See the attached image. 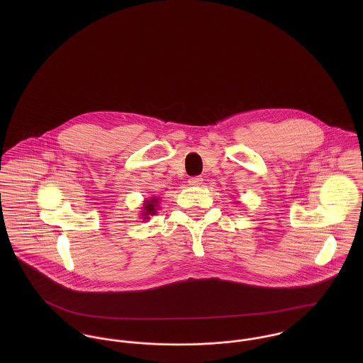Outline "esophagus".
<instances>
[{
    "instance_id": "obj_1",
    "label": "esophagus",
    "mask_w": 363,
    "mask_h": 363,
    "mask_svg": "<svg viewBox=\"0 0 363 363\" xmlns=\"http://www.w3.org/2000/svg\"><path fill=\"white\" fill-rule=\"evenodd\" d=\"M189 183L191 186H200L203 183V177L201 176H194V177H190L189 179Z\"/></svg>"
}]
</instances>
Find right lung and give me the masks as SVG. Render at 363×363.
Instances as JSON below:
<instances>
[{"instance_id": "1", "label": "right lung", "mask_w": 363, "mask_h": 363, "mask_svg": "<svg viewBox=\"0 0 363 363\" xmlns=\"http://www.w3.org/2000/svg\"><path fill=\"white\" fill-rule=\"evenodd\" d=\"M156 207H157V200H156V197H152L151 200H148L147 203H145V206L143 207V218L144 219H150V216L151 215H155L156 213Z\"/></svg>"}]
</instances>
